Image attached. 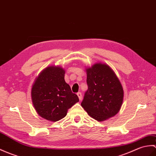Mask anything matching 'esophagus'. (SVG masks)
<instances>
[{
	"label": "esophagus",
	"instance_id": "1",
	"mask_svg": "<svg viewBox=\"0 0 156 156\" xmlns=\"http://www.w3.org/2000/svg\"><path fill=\"white\" fill-rule=\"evenodd\" d=\"M77 95H78V98H79V100H82V93H81L80 92H78V93H77Z\"/></svg>",
	"mask_w": 156,
	"mask_h": 156
}]
</instances>
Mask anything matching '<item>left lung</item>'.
<instances>
[{
  "label": "left lung",
  "mask_w": 156,
  "mask_h": 156,
  "mask_svg": "<svg viewBox=\"0 0 156 156\" xmlns=\"http://www.w3.org/2000/svg\"><path fill=\"white\" fill-rule=\"evenodd\" d=\"M88 90L81 106L92 118L103 121L114 116L120 110L124 90L120 82L110 66L96 64L88 68Z\"/></svg>",
  "instance_id": "8db88e82"
}]
</instances>
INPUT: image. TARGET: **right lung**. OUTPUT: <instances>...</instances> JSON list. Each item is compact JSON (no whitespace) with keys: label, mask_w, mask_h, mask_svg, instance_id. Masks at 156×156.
I'll list each match as a JSON object with an SVG mask.
<instances>
[{"label":"right lung","mask_w":156,"mask_h":156,"mask_svg":"<svg viewBox=\"0 0 156 156\" xmlns=\"http://www.w3.org/2000/svg\"><path fill=\"white\" fill-rule=\"evenodd\" d=\"M65 71L58 66H49L43 70L32 86V103L39 115L56 122L67 114L68 110L79 101L64 80Z\"/></svg>","instance_id":"1"}]
</instances>
